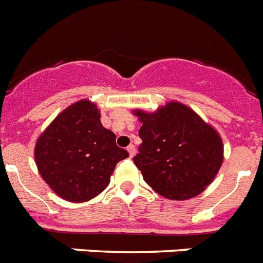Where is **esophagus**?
Here are the masks:
<instances>
[{"instance_id":"esophagus-1","label":"esophagus","mask_w":263,"mask_h":263,"mask_svg":"<svg viewBox=\"0 0 263 263\" xmlns=\"http://www.w3.org/2000/svg\"><path fill=\"white\" fill-rule=\"evenodd\" d=\"M127 151L129 152V156H131V158H132V156L135 155V152H136L135 145H134V144H129V145H128V147H127Z\"/></svg>"}]
</instances>
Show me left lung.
<instances>
[{"mask_svg":"<svg viewBox=\"0 0 263 263\" xmlns=\"http://www.w3.org/2000/svg\"><path fill=\"white\" fill-rule=\"evenodd\" d=\"M142 144L134 163L160 195L184 200L199 195L223 162L218 132L186 105L168 103L154 114L135 111Z\"/></svg>","mask_w":263,"mask_h":263,"instance_id":"8db88e82","label":"left lung"}]
</instances>
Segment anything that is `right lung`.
<instances>
[{
  "label": "right lung",
  "instance_id": "1",
  "mask_svg": "<svg viewBox=\"0 0 263 263\" xmlns=\"http://www.w3.org/2000/svg\"><path fill=\"white\" fill-rule=\"evenodd\" d=\"M46 184L69 202H87L109 184L115 167L128 158L116 135L103 127L98 107L81 100L61 112L34 148Z\"/></svg>",
  "mask_w": 263,
  "mask_h": 263
}]
</instances>
